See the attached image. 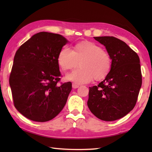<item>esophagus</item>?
I'll list each match as a JSON object with an SVG mask.
<instances>
[{
	"mask_svg": "<svg viewBox=\"0 0 152 152\" xmlns=\"http://www.w3.org/2000/svg\"><path fill=\"white\" fill-rule=\"evenodd\" d=\"M72 88L73 89H76V88H78V85H76V84H75V83H72Z\"/></svg>",
	"mask_w": 152,
	"mask_h": 152,
	"instance_id": "1",
	"label": "esophagus"
}]
</instances>
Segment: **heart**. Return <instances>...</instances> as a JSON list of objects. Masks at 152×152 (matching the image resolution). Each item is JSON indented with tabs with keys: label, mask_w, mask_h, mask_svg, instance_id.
Returning a JSON list of instances; mask_svg holds the SVG:
<instances>
[{
	"label": "heart",
	"mask_w": 152,
	"mask_h": 152,
	"mask_svg": "<svg viewBox=\"0 0 152 152\" xmlns=\"http://www.w3.org/2000/svg\"><path fill=\"white\" fill-rule=\"evenodd\" d=\"M81 68L66 76V79L76 84H84L105 78L112 67L110 54L94 42L82 41L76 44L72 50L66 46L61 49L57 56V63L63 71Z\"/></svg>",
	"instance_id": "heart-1"
}]
</instances>
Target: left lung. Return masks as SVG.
<instances>
[{
	"mask_svg": "<svg viewBox=\"0 0 152 152\" xmlns=\"http://www.w3.org/2000/svg\"><path fill=\"white\" fill-rule=\"evenodd\" d=\"M106 47L112 59L109 74L99 85L90 87L88 106L96 118L115 121L136 104L142 86L140 59L124 41L114 37H94Z\"/></svg>",
	"mask_w": 152,
	"mask_h": 152,
	"instance_id": "8db88e82",
	"label": "left lung"
}]
</instances>
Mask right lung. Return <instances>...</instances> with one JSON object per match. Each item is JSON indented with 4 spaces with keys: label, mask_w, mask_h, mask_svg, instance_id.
<instances>
[{
    "label": "right lung",
    "mask_w": 152,
    "mask_h": 152,
    "mask_svg": "<svg viewBox=\"0 0 152 152\" xmlns=\"http://www.w3.org/2000/svg\"><path fill=\"white\" fill-rule=\"evenodd\" d=\"M67 42L61 34L40 32L16 51L9 83L15 108L31 120L50 121L66 104L72 83H58L57 56Z\"/></svg>",
    "instance_id": "obj_1"
}]
</instances>
